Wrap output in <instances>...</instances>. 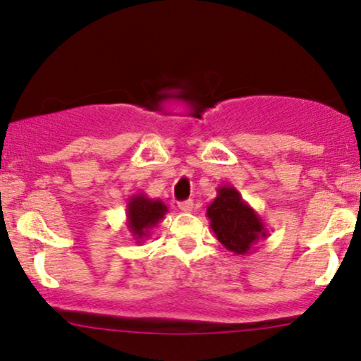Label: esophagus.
Here are the masks:
<instances>
[{"label": "esophagus", "instance_id": "34e87169", "mask_svg": "<svg viewBox=\"0 0 361 361\" xmlns=\"http://www.w3.org/2000/svg\"><path fill=\"white\" fill-rule=\"evenodd\" d=\"M178 208H180L181 212H192L193 210V202H192V200H185V202L178 203Z\"/></svg>", "mask_w": 361, "mask_h": 361}]
</instances>
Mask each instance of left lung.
Listing matches in <instances>:
<instances>
[{
  "instance_id": "obj_1",
  "label": "left lung",
  "mask_w": 361,
  "mask_h": 361,
  "mask_svg": "<svg viewBox=\"0 0 361 361\" xmlns=\"http://www.w3.org/2000/svg\"><path fill=\"white\" fill-rule=\"evenodd\" d=\"M207 216L216 240L237 255L250 254L260 238L269 235L262 216L232 185L216 188L215 200L207 207Z\"/></svg>"
}]
</instances>
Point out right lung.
Here are the masks:
<instances>
[{"mask_svg": "<svg viewBox=\"0 0 361 361\" xmlns=\"http://www.w3.org/2000/svg\"><path fill=\"white\" fill-rule=\"evenodd\" d=\"M126 227L136 244L145 242L151 230L168 214V207L159 198H149L145 193L133 195L126 205Z\"/></svg>", "mask_w": 361, "mask_h": 361, "instance_id": "add662e5", "label": "right lung"}]
</instances>
